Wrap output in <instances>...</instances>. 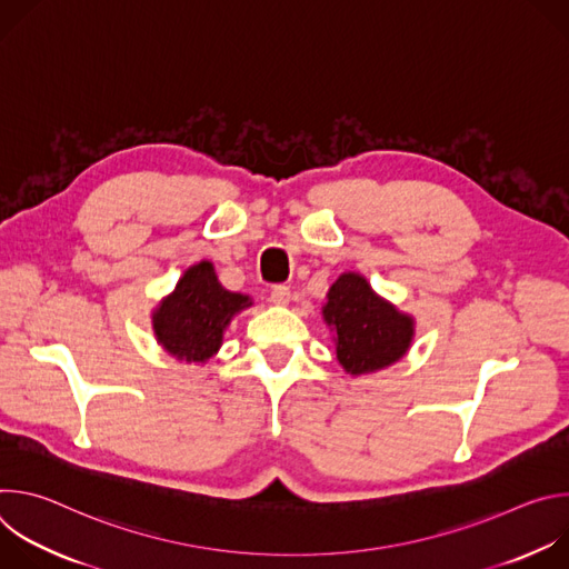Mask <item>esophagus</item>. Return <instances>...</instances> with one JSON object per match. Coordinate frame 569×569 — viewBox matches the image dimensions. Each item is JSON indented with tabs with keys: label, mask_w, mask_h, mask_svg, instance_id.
Returning a JSON list of instances; mask_svg holds the SVG:
<instances>
[{
	"label": "esophagus",
	"mask_w": 569,
	"mask_h": 569,
	"mask_svg": "<svg viewBox=\"0 0 569 569\" xmlns=\"http://www.w3.org/2000/svg\"><path fill=\"white\" fill-rule=\"evenodd\" d=\"M290 288L288 286H274L270 292V301L277 306H288L290 303Z\"/></svg>",
	"instance_id": "obj_1"
}]
</instances>
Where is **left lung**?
I'll use <instances>...</instances> for the list:
<instances>
[{
	"label": "left lung",
	"mask_w": 569,
	"mask_h": 569,
	"mask_svg": "<svg viewBox=\"0 0 569 569\" xmlns=\"http://www.w3.org/2000/svg\"><path fill=\"white\" fill-rule=\"evenodd\" d=\"M327 299L321 315L336 329V353L347 373H373L408 353L415 319L378 297L362 274H340Z\"/></svg>",
	"instance_id": "obj_1"
}]
</instances>
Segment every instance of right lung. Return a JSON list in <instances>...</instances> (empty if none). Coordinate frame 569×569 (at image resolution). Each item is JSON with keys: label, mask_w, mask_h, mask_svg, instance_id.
<instances>
[{"label": "right lung", "mask_w": 569, "mask_h": 569, "mask_svg": "<svg viewBox=\"0 0 569 569\" xmlns=\"http://www.w3.org/2000/svg\"><path fill=\"white\" fill-rule=\"evenodd\" d=\"M248 306H252L248 295L224 290L213 266L200 261L182 274L167 299H161L152 312V331L173 358L207 362L220 349L231 317Z\"/></svg>", "instance_id": "1"}]
</instances>
